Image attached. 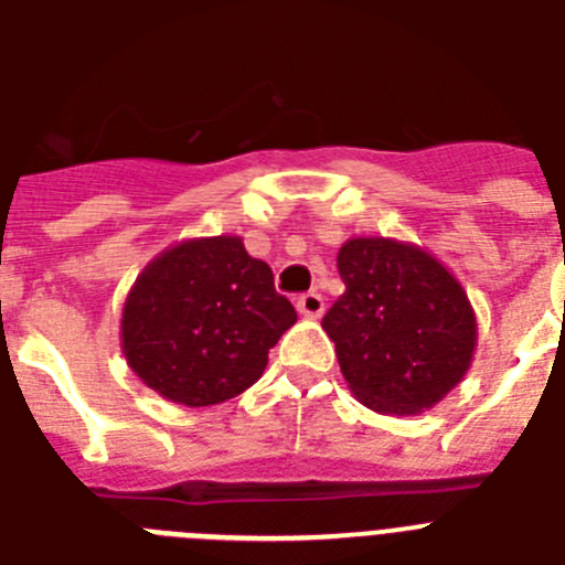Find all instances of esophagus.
Listing matches in <instances>:
<instances>
[{
    "label": "esophagus",
    "mask_w": 565,
    "mask_h": 565,
    "mask_svg": "<svg viewBox=\"0 0 565 565\" xmlns=\"http://www.w3.org/2000/svg\"><path fill=\"white\" fill-rule=\"evenodd\" d=\"M297 311L308 319H319L322 317V311H326V299H322V294L317 291L302 294V297L297 299Z\"/></svg>",
    "instance_id": "esophagus-1"
}]
</instances>
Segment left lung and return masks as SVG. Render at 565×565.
I'll use <instances>...</instances> for the list:
<instances>
[{
    "instance_id": "obj_1",
    "label": "left lung",
    "mask_w": 565,
    "mask_h": 565,
    "mask_svg": "<svg viewBox=\"0 0 565 565\" xmlns=\"http://www.w3.org/2000/svg\"><path fill=\"white\" fill-rule=\"evenodd\" d=\"M344 294L322 319L353 396L382 416H418L467 376L476 311L456 274L422 246L351 237L337 254Z\"/></svg>"
}]
</instances>
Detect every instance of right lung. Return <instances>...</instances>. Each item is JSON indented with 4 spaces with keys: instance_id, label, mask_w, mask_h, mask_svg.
<instances>
[{
    "instance_id": "add662e5",
    "label": "right lung",
    "mask_w": 565,
    "mask_h": 565,
    "mask_svg": "<svg viewBox=\"0 0 565 565\" xmlns=\"http://www.w3.org/2000/svg\"><path fill=\"white\" fill-rule=\"evenodd\" d=\"M297 322L268 263L243 239H181L149 259L121 313V351L149 391L209 407L248 391Z\"/></svg>"
}]
</instances>
